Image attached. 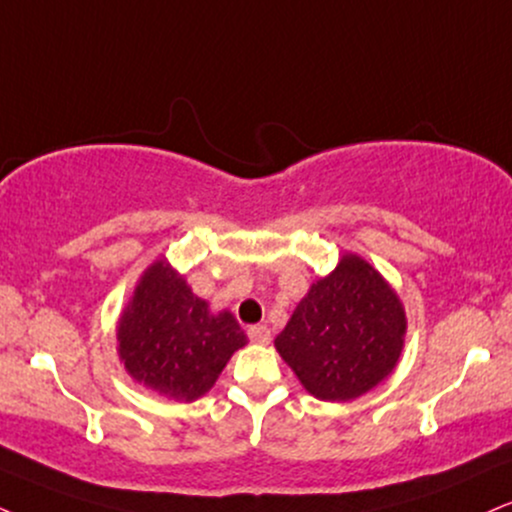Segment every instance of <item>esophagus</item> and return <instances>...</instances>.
<instances>
[{
	"instance_id": "34e87169",
	"label": "esophagus",
	"mask_w": 512,
	"mask_h": 512,
	"mask_svg": "<svg viewBox=\"0 0 512 512\" xmlns=\"http://www.w3.org/2000/svg\"><path fill=\"white\" fill-rule=\"evenodd\" d=\"M246 334H249V339L254 344H268L270 342V330L266 325H251L249 330H246Z\"/></svg>"
}]
</instances>
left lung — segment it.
I'll use <instances>...</instances> for the list:
<instances>
[{"instance_id": "1", "label": "left lung", "mask_w": 512, "mask_h": 512, "mask_svg": "<svg viewBox=\"0 0 512 512\" xmlns=\"http://www.w3.org/2000/svg\"><path fill=\"white\" fill-rule=\"evenodd\" d=\"M403 334L399 296L370 263L346 254L299 301L275 349L315 399L349 401L394 370Z\"/></svg>"}]
</instances>
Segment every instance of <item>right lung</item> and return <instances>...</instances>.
Returning a JSON list of instances; mask_svg holds the SVG:
<instances>
[{"label": "right lung", "mask_w": 512, "mask_h": 512, "mask_svg": "<svg viewBox=\"0 0 512 512\" xmlns=\"http://www.w3.org/2000/svg\"><path fill=\"white\" fill-rule=\"evenodd\" d=\"M244 344L235 315H213L166 261L144 273L118 323V351L130 375L175 401L204 396Z\"/></svg>", "instance_id": "add662e5"}]
</instances>
